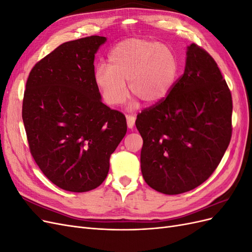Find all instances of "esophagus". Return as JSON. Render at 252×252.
<instances>
[{
    "label": "esophagus",
    "mask_w": 252,
    "mask_h": 252,
    "mask_svg": "<svg viewBox=\"0 0 252 252\" xmlns=\"http://www.w3.org/2000/svg\"><path fill=\"white\" fill-rule=\"evenodd\" d=\"M126 119H127V126H128V128L132 129V128H133V126H134L135 118H134L133 116H131V114H129V116H127V117H126Z\"/></svg>",
    "instance_id": "obj_1"
}]
</instances>
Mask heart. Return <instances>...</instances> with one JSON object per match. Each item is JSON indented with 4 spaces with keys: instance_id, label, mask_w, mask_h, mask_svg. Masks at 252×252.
I'll use <instances>...</instances> for the list:
<instances>
[{
    "instance_id": "obj_1",
    "label": "heart",
    "mask_w": 252,
    "mask_h": 252,
    "mask_svg": "<svg viewBox=\"0 0 252 252\" xmlns=\"http://www.w3.org/2000/svg\"><path fill=\"white\" fill-rule=\"evenodd\" d=\"M108 67L97 66L94 83L104 102L116 107L131 94L148 105L168 96L180 72L179 59L166 45L146 39H127L108 53Z\"/></svg>"
}]
</instances>
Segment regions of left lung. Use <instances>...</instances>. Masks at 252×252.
Returning a JSON list of instances; mask_svg holds the SVG:
<instances>
[{
    "instance_id": "1",
    "label": "left lung",
    "mask_w": 252,
    "mask_h": 252,
    "mask_svg": "<svg viewBox=\"0 0 252 252\" xmlns=\"http://www.w3.org/2000/svg\"><path fill=\"white\" fill-rule=\"evenodd\" d=\"M184 74L165 100L138 114L141 170L164 194L200 186L217 169L232 134V97L218 64L195 44L187 47Z\"/></svg>"
}]
</instances>
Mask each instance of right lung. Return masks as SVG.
<instances>
[{"label":"right lung","mask_w":252,"mask_h":252,"mask_svg":"<svg viewBox=\"0 0 252 252\" xmlns=\"http://www.w3.org/2000/svg\"><path fill=\"white\" fill-rule=\"evenodd\" d=\"M106 42L91 35L63 43L29 73L23 98L30 154L53 184L71 192L100 186L127 131L126 118L101 101L94 55Z\"/></svg>","instance_id":"1"}]
</instances>
